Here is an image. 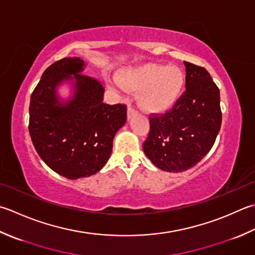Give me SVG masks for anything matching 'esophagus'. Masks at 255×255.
Returning <instances> with one entry per match:
<instances>
[{
    "mask_svg": "<svg viewBox=\"0 0 255 255\" xmlns=\"http://www.w3.org/2000/svg\"><path fill=\"white\" fill-rule=\"evenodd\" d=\"M137 115V111L134 108H132L131 106H128V111H127V117L128 119H131L133 116Z\"/></svg>",
    "mask_w": 255,
    "mask_h": 255,
    "instance_id": "1",
    "label": "esophagus"
}]
</instances>
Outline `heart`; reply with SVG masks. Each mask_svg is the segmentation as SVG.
I'll use <instances>...</instances> for the list:
<instances>
[{
    "label": "heart",
    "mask_w": 255,
    "mask_h": 255,
    "mask_svg": "<svg viewBox=\"0 0 255 255\" xmlns=\"http://www.w3.org/2000/svg\"><path fill=\"white\" fill-rule=\"evenodd\" d=\"M118 83L130 92L138 93V104L149 114H163L177 104L184 87V75L178 67L146 63L124 68L118 73Z\"/></svg>",
    "instance_id": "b5f03b06"
}]
</instances>
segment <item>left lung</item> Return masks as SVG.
Masks as SVG:
<instances>
[{
  "instance_id": "obj_1",
  "label": "left lung",
  "mask_w": 255,
  "mask_h": 255,
  "mask_svg": "<svg viewBox=\"0 0 255 255\" xmlns=\"http://www.w3.org/2000/svg\"><path fill=\"white\" fill-rule=\"evenodd\" d=\"M186 92L162 116L150 117L142 148L157 168L181 172L202 160L220 130V92L206 68L184 62Z\"/></svg>"
}]
</instances>
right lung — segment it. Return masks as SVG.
<instances>
[{"label": "right lung", "mask_w": 255, "mask_h": 255, "mask_svg": "<svg viewBox=\"0 0 255 255\" xmlns=\"http://www.w3.org/2000/svg\"><path fill=\"white\" fill-rule=\"evenodd\" d=\"M85 66L78 57L54 63L43 73L29 103L28 130L35 149L53 171L71 180L103 169L115 134L127 119L125 105L103 103L105 89L83 74ZM64 82L73 88L66 101L57 93Z\"/></svg>", "instance_id": "obj_1"}]
</instances>
